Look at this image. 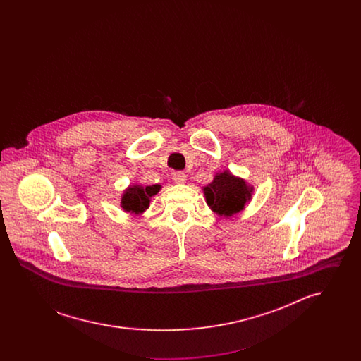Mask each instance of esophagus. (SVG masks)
Returning <instances> with one entry per match:
<instances>
[{
    "mask_svg": "<svg viewBox=\"0 0 361 361\" xmlns=\"http://www.w3.org/2000/svg\"><path fill=\"white\" fill-rule=\"evenodd\" d=\"M172 178L176 184H184L187 181V176L183 172L173 173Z\"/></svg>",
    "mask_w": 361,
    "mask_h": 361,
    "instance_id": "34e87169",
    "label": "esophagus"
}]
</instances>
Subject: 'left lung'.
Segmentation results:
<instances>
[{
	"label": "left lung",
	"instance_id": "1",
	"mask_svg": "<svg viewBox=\"0 0 361 361\" xmlns=\"http://www.w3.org/2000/svg\"><path fill=\"white\" fill-rule=\"evenodd\" d=\"M202 189L207 206L214 214L224 218H230L245 209L255 193L252 184L228 169L216 173L214 180Z\"/></svg>",
	"mask_w": 361,
	"mask_h": 361
}]
</instances>
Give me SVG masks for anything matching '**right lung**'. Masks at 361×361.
<instances>
[{
	"instance_id": "right-lung-1",
	"label": "right lung",
	"mask_w": 361,
	"mask_h": 361,
	"mask_svg": "<svg viewBox=\"0 0 361 361\" xmlns=\"http://www.w3.org/2000/svg\"><path fill=\"white\" fill-rule=\"evenodd\" d=\"M161 188L162 187L159 184L146 187L142 184H130L121 193V209L124 212L140 216L150 207L152 197L155 196Z\"/></svg>"
}]
</instances>
